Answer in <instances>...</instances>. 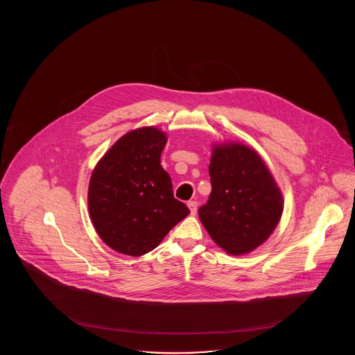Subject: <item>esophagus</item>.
<instances>
[{
  "instance_id": "esophagus-1",
  "label": "esophagus",
  "mask_w": 355,
  "mask_h": 355,
  "mask_svg": "<svg viewBox=\"0 0 355 355\" xmlns=\"http://www.w3.org/2000/svg\"><path fill=\"white\" fill-rule=\"evenodd\" d=\"M187 206H189V209H190V213L194 216V214L197 213L198 203L196 202V201H189V202H187Z\"/></svg>"
}]
</instances>
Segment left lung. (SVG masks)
Wrapping results in <instances>:
<instances>
[{
	"instance_id": "8db88e82",
	"label": "left lung",
	"mask_w": 355,
	"mask_h": 355,
	"mask_svg": "<svg viewBox=\"0 0 355 355\" xmlns=\"http://www.w3.org/2000/svg\"><path fill=\"white\" fill-rule=\"evenodd\" d=\"M211 193L198 210L207 233L226 253H249L277 227L282 194L253 149L229 144L216 146L209 165Z\"/></svg>"
}]
</instances>
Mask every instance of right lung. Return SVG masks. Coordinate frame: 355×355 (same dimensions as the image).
<instances>
[{"instance_id": "add662e5", "label": "right lung", "mask_w": 355, "mask_h": 355, "mask_svg": "<svg viewBox=\"0 0 355 355\" xmlns=\"http://www.w3.org/2000/svg\"><path fill=\"white\" fill-rule=\"evenodd\" d=\"M166 135L148 126L121 137L97 164L89 184V213L102 241L119 253L152 252L190 213L173 196L161 166Z\"/></svg>"}]
</instances>
